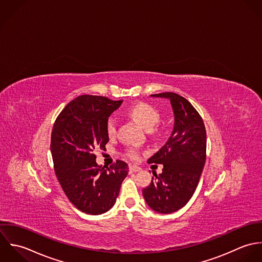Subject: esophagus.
I'll list each match as a JSON object with an SVG mask.
<instances>
[{"label":"esophagus","mask_w":262,"mask_h":262,"mask_svg":"<svg viewBox=\"0 0 262 262\" xmlns=\"http://www.w3.org/2000/svg\"><path fill=\"white\" fill-rule=\"evenodd\" d=\"M129 171L130 172H139V171H141V167H139L137 165H130L129 166Z\"/></svg>","instance_id":"1"}]
</instances>
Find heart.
Instances as JSON below:
<instances>
[{"label":"heart","instance_id":"1","mask_svg":"<svg viewBox=\"0 0 262 262\" xmlns=\"http://www.w3.org/2000/svg\"><path fill=\"white\" fill-rule=\"evenodd\" d=\"M128 116H130L136 122H138L141 126L144 128L150 130L154 126H156L160 120V114L157 109L152 105L145 103V102H139L133 105L127 110ZM116 129V123L113 118H110L107 121V133L111 137L115 134ZM132 156L136 157L135 152H132Z\"/></svg>","mask_w":262,"mask_h":262}]
</instances>
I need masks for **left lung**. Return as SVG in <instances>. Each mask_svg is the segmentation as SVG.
I'll return each mask as SVG.
<instances>
[{
    "instance_id": "obj_1",
    "label": "left lung",
    "mask_w": 262,
    "mask_h": 262,
    "mask_svg": "<svg viewBox=\"0 0 262 262\" xmlns=\"http://www.w3.org/2000/svg\"><path fill=\"white\" fill-rule=\"evenodd\" d=\"M151 97L170 101L174 123L167 142L148 160L162 164L163 170L143 189V195L153 210L171 213L183 208L196 189L206 162L207 133L199 112L182 96L166 92Z\"/></svg>"
}]
</instances>
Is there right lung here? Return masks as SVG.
Segmentation results:
<instances>
[{"label":"right lung","instance_id":"add662e5","mask_svg":"<svg viewBox=\"0 0 262 262\" xmlns=\"http://www.w3.org/2000/svg\"><path fill=\"white\" fill-rule=\"evenodd\" d=\"M122 101L82 95L67 105L53 124L51 151L58 182L70 202L88 214L111 209L128 173L117 160L105 169L96 163L95 149L109 141L107 121Z\"/></svg>","mask_w":262,"mask_h":262}]
</instances>
